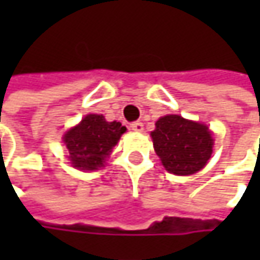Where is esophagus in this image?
I'll return each instance as SVG.
<instances>
[{"label": "esophagus", "mask_w": 260, "mask_h": 260, "mask_svg": "<svg viewBox=\"0 0 260 260\" xmlns=\"http://www.w3.org/2000/svg\"><path fill=\"white\" fill-rule=\"evenodd\" d=\"M130 127H132V130H133V132H137V133H142V132L145 130V128H143V123H140V121H135V123H132Z\"/></svg>", "instance_id": "esophagus-1"}]
</instances>
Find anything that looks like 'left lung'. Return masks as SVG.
Listing matches in <instances>:
<instances>
[{
  "label": "left lung",
  "instance_id": "obj_1",
  "mask_svg": "<svg viewBox=\"0 0 260 260\" xmlns=\"http://www.w3.org/2000/svg\"><path fill=\"white\" fill-rule=\"evenodd\" d=\"M150 133L156 155L174 175L201 171L213 153V136L208 127L176 114L160 117Z\"/></svg>",
  "mask_w": 260,
  "mask_h": 260
}]
</instances>
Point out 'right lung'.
Returning <instances> with one entry per match:
<instances>
[{
  "mask_svg": "<svg viewBox=\"0 0 260 260\" xmlns=\"http://www.w3.org/2000/svg\"><path fill=\"white\" fill-rule=\"evenodd\" d=\"M125 130L118 121H107L104 115H85L79 124L69 128L63 136L72 166L81 171L103 168Z\"/></svg>",
  "mask_w": 260,
  "mask_h": 260,
  "instance_id": "right-lung-1",
  "label": "right lung"
}]
</instances>
